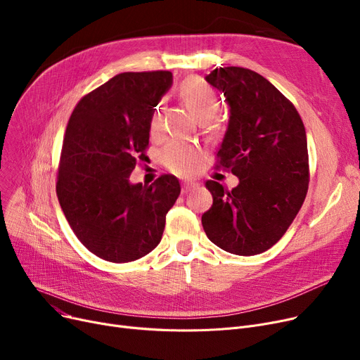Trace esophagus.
Listing matches in <instances>:
<instances>
[{"label": "esophagus", "mask_w": 360, "mask_h": 360, "mask_svg": "<svg viewBox=\"0 0 360 360\" xmlns=\"http://www.w3.org/2000/svg\"><path fill=\"white\" fill-rule=\"evenodd\" d=\"M197 186H198V184H197V182H193V181H184V182H182V193H184V194H186L188 191L194 190V188H197Z\"/></svg>", "instance_id": "34e87169"}]
</instances>
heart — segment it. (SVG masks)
<instances>
[{"label": "heart", "mask_w": 360, "mask_h": 360, "mask_svg": "<svg viewBox=\"0 0 360 360\" xmlns=\"http://www.w3.org/2000/svg\"><path fill=\"white\" fill-rule=\"evenodd\" d=\"M179 94L193 115L201 122L212 120L219 109V99L214 90L200 79L186 80ZM160 128V110L158 109L150 121V134L155 136ZM162 163L176 175H191L200 160L198 150L186 143L169 141L160 150Z\"/></svg>", "instance_id": "heart-1"}]
</instances>
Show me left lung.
I'll return each mask as SVG.
<instances>
[{
	"label": "left lung",
	"mask_w": 360,
	"mask_h": 360,
	"mask_svg": "<svg viewBox=\"0 0 360 360\" xmlns=\"http://www.w3.org/2000/svg\"><path fill=\"white\" fill-rule=\"evenodd\" d=\"M205 82L223 93L229 121L217 158L239 184L232 191L216 182L204 213V232L214 245L236 255L270 250L286 233L307 197L308 144L296 108L255 71L216 68Z\"/></svg>",
	"instance_id": "obj_1"
}]
</instances>
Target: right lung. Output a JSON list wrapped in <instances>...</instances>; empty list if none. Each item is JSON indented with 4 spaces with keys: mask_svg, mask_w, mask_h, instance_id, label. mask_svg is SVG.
Listing matches in <instances>:
<instances>
[{
    "mask_svg": "<svg viewBox=\"0 0 360 360\" xmlns=\"http://www.w3.org/2000/svg\"><path fill=\"white\" fill-rule=\"evenodd\" d=\"M172 82L170 71L121 72L86 94L70 117L56 195L75 236L102 259L129 262L153 251L179 197L174 175L151 185L129 181Z\"/></svg>",
    "mask_w": 360,
    "mask_h": 360,
    "instance_id": "1",
    "label": "right lung"
}]
</instances>
